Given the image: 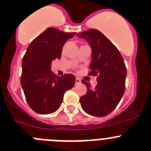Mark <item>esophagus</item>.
Masks as SVG:
<instances>
[{
	"label": "esophagus",
	"instance_id": "34e87169",
	"mask_svg": "<svg viewBox=\"0 0 151 151\" xmlns=\"http://www.w3.org/2000/svg\"><path fill=\"white\" fill-rule=\"evenodd\" d=\"M80 82H81V80H80V78H78V77H77V78H76V80H75V83H76V84H79V83H80Z\"/></svg>",
	"mask_w": 151,
	"mask_h": 151
}]
</instances>
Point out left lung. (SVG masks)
<instances>
[{"label":"left lung","instance_id":"8db88e82","mask_svg":"<svg viewBox=\"0 0 151 151\" xmlns=\"http://www.w3.org/2000/svg\"><path fill=\"white\" fill-rule=\"evenodd\" d=\"M77 36L88 42L91 49V72L98 75L96 87L83 80L87 92L80 98L83 109L93 116L109 115L120 102L125 90L127 69L119 50L101 32L95 29L77 33Z\"/></svg>","mask_w":151,"mask_h":151}]
</instances>
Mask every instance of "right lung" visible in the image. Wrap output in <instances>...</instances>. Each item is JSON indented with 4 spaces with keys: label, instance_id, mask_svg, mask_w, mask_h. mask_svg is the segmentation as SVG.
<instances>
[{
    "label": "right lung",
    "instance_id": "1",
    "mask_svg": "<svg viewBox=\"0 0 151 151\" xmlns=\"http://www.w3.org/2000/svg\"><path fill=\"white\" fill-rule=\"evenodd\" d=\"M76 33L47 28L29 44L22 60L21 85L30 108L39 114H50L61 106L63 95L75 83V77H58L51 71V63L60 59L64 44Z\"/></svg>",
    "mask_w": 151,
    "mask_h": 151
}]
</instances>
